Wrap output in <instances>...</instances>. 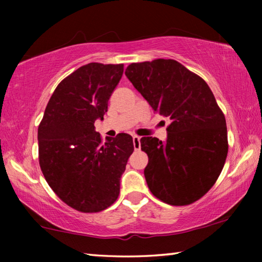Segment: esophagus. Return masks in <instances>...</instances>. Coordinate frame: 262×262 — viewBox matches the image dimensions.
<instances>
[{
	"instance_id": "34e87169",
	"label": "esophagus",
	"mask_w": 262,
	"mask_h": 262,
	"mask_svg": "<svg viewBox=\"0 0 262 262\" xmlns=\"http://www.w3.org/2000/svg\"><path fill=\"white\" fill-rule=\"evenodd\" d=\"M141 137L134 135L133 136V143H134V149L135 150H140L141 149Z\"/></svg>"
}]
</instances>
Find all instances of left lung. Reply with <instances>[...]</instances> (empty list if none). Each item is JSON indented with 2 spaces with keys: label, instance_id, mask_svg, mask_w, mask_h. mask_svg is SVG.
Segmentation results:
<instances>
[{
  "label": "left lung",
  "instance_id": "8db88e82",
  "mask_svg": "<svg viewBox=\"0 0 262 262\" xmlns=\"http://www.w3.org/2000/svg\"><path fill=\"white\" fill-rule=\"evenodd\" d=\"M125 74L154 112L171 120L166 142L141 139L150 192L171 206L198 201L219 179L229 149L225 117L210 88L171 59L130 63Z\"/></svg>",
  "mask_w": 262,
  "mask_h": 262
}]
</instances>
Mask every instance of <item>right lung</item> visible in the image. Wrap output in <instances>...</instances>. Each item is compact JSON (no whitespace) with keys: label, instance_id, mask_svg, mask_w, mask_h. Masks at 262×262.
I'll list each match as a JSON object with an SVG mask.
<instances>
[{"label":"right lung","instance_id":"obj_1","mask_svg":"<svg viewBox=\"0 0 262 262\" xmlns=\"http://www.w3.org/2000/svg\"><path fill=\"white\" fill-rule=\"evenodd\" d=\"M123 64L91 62L62 79L38 127L39 164L47 184L66 205L98 212L117 201L120 178L134 144L121 133L103 142L95 121L103 120Z\"/></svg>","mask_w":262,"mask_h":262}]
</instances>
